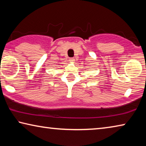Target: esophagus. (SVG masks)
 Segmentation results:
<instances>
[{
  "label": "esophagus",
  "mask_w": 146,
  "mask_h": 146,
  "mask_svg": "<svg viewBox=\"0 0 146 146\" xmlns=\"http://www.w3.org/2000/svg\"><path fill=\"white\" fill-rule=\"evenodd\" d=\"M70 61H72V62H73V61H75V58H74L73 57L70 58Z\"/></svg>",
  "instance_id": "34e87169"
}]
</instances>
